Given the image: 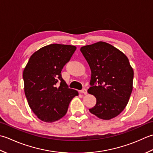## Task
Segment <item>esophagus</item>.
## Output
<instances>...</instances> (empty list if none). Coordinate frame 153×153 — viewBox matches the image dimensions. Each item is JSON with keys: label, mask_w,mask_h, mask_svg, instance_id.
I'll use <instances>...</instances> for the list:
<instances>
[{"label": "esophagus", "mask_w": 153, "mask_h": 153, "mask_svg": "<svg viewBox=\"0 0 153 153\" xmlns=\"http://www.w3.org/2000/svg\"><path fill=\"white\" fill-rule=\"evenodd\" d=\"M81 93H83L84 94H87V90L86 88H84L82 90H81L80 91Z\"/></svg>", "instance_id": "34e87169"}]
</instances>
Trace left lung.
Wrapping results in <instances>:
<instances>
[{
    "instance_id": "8db88e82",
    "label": "left lung",
    "mask_w": 153,
    "mask_h": 153,
    "mask_svg": "<svg viewBox=\"0 0 153 153\" xmlns=\"http://www.w3.org/2000/svg\"><path fill=\"white\" fill-rule=\"evenodd\" d=\"M80 51L91 70L88 92L96 98L90 112L104 120L116 117L126 107L133 90V70L128 58L104 42L83 46Z\"/></svg>"
}]
</instances>
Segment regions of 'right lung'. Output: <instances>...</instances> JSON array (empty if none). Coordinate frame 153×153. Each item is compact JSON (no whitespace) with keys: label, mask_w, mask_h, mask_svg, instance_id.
I'll return each instance as SVG.
<instances>
[{"label":"right lung","mask_w":153,"mask_h":153,"mask_svg":"<svg viewBox=\"0 0 153 153\" xmlns=\"http://www.w3.org/2000/svg\"><path fill=\"white\" fill-rule=\"evenodd\" d=\"M74 45L53 43L31 56L24 68V92L29 106L43 121L54 122L65 114L76 90L68 88L61 71L75 51Z\"/></svg>","instance_id":"1"}]
</instances>
